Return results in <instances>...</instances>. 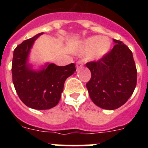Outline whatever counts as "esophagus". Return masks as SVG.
<instances>
[{"instance_id":"obj_1","label":"esophagus","mask_w":148,"mask_h":148,"mask_svg":"<svg viewBox=\"0 0 148 148\" xmlns=\"http://www.w3.org/2000/svg\"><path fill=\"white\" fill-rule=\"evenodd\" d=\"M82 67H83V63H82V61H78L76 63V70H78L79 69H81Z\"/></svg>"}]
</instances>
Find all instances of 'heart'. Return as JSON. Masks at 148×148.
<instances>
[{
  "instance_id": "b5f03b06",
  "label": "heart",
  "mask_w": 148,
  "mask_h": 148,
  "mask_svg": "<svg viewBox=\"0 0 148 148\" xmlns=\"http://www.w3.org/2000/svg\"><path fill=\"white\" fill-rule=\"evenodd\" d=\"M111 40L108 37L92 36L84 40L79 47L80 54H88L89 59L98 61L110 52Z\"/></svg>"
}]
</instances>
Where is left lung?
I'll use <instances>...</instances> for the list:
<instances>
[{
	"label": "left lung",
	"instance_id": "8db88e82",
	"mask_svg": "<svg viewBox=\"0 0 148 148\" xmlns=\"http://www.w3.org/2000/svg\"><path fill=\"white\" fill-rule=\"evenodd\" d=\"M116 45L97 61L86 66L91 72L87 83L91 100L106 110H115L125 104L136 86L137 71L131 50L121 40L113 39Z\"/></svg>",
	"mask_w": 148,
	"mask_h": 148
}]
</instances>
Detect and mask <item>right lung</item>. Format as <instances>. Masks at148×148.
<instances>
[{"label": "right lung", "mask_w": 148, "mask_h": 148, "mask_svg": "<svg viewBox=\"0 0 148 148\" xmlns=\"http://www.w3.org/2000/svg\"><path fill=\"white\" fill-rule=\"evenodd\" d=\"M42 34L17 46L12 64L13 84L18 96L25 105L35 110H48L57 105L65 81L76 70L73 63L63 66L47 63L39 70L32 69L28 64L30 49Z\"/></svg>", "instance_id": "obj_1"}]
</instances>
